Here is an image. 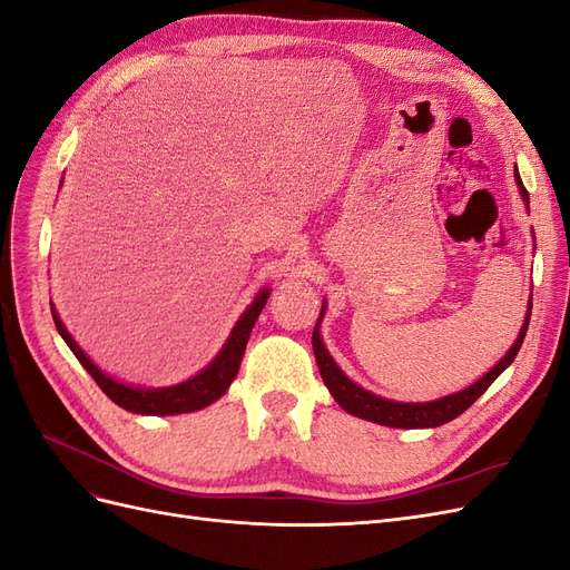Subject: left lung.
I'll return each instance as SVG.
<instances>
[{"label": "left lung", "mask_w": 570, "mask_h": 570, "mask_svg": "<svg viewBox=\"0 0 570 570\" xmlns=\"http://www.w3.org/2000/svg\"><path fill=\"white\" fill-rule=\"evenodd\" d=\"M515 183H519L521 195L528 202V189L523 187V180L519 176V170H515ZM530 308H532V304H528V316H525V323L521 327L519 340L513 342V347L507 352V356L499 361V364L490 373L482 375L480 381L473 383L471 387H465V390H461L456 394H450V396H442V400H435V402L402 404V402H390V400H383V396L361 390L356 383H352L350 377L337 368L333 356L327 354V350L323 347V342L318 337V323L314 327V337H312L316 364H318L323 383L327 385V390H331V394L335 396V402L344 411H350L352 416L366 419V421L381 423V425H390V428H438L442 423H450L456 416H461V413L469 409L478 400V396L485 392L497 381V377L502 375V371L511 364V361L515 358V354H519L521 344H523V337L528 333ZM321 316H323V312H321Z\"/></svg>", "instance_id": "left-lung-1"}]
</instances>
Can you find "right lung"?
Returning <instances> with one entry per match:
<instances>
[{
    "label": "right lung",
    "instance_id": "1",
    "mask_svg": "<svg viewBox=\"0 0 570 570\" xmlns=\"http://www.w3.org/2000/svg\"><path fill=\"white\" fill-rule=\"evenodd\" d=\"M268 295H271L268 289L258 292L252 306L233 327L226 347L218 352V356L212 361L209 366H206L199 375H195L193 381H185L180 385L164 387V390L130 387V385H124V383L114 381V377L105 375L88 356H85V352L78 347L76 340L68 335V331L55 312V306H51V316H55V325H57L59 335L63 337L68 347H71V352L76 354L82 368L92 375V381L101 387V392H105L114 404H118L126 411H132V413H147V416H170V413H189V411H199L204 406H209L230 387L233 377L239 371V361H243V356H245V347H247L252 327H254L258 314H262V308L266 306Z\"/></svg>",
    "mask_w": 570,
    "mask_h": 570
}]
</instances>
